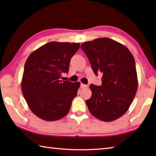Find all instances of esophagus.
<instances>
[{
    "label": "esophagus",
    "mask_w": 156,
    "mask_h": 156,
    "mask_svg": "<svg viewBox=\"0 0 156 156\" xmlns=\"http://www.w3.org/2000/svg\"><path fill=\"white\" fill-rule=\"evenodd\" d=\"M81 87L83 88H88V84H81Z\"/></svg>",
    "instance_id": "1"
}]
</instances>
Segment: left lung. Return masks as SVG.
I'll return each mask as SVG.
<instances>
[{
  "label": "left lung",
  "mask_w": 156,
  "mask_h": 156,
  "mask_svg": "<svg viewBox=\"0 0 156 156\" xmlns=\"http://www.w3.org/2000/svg\"><path fill=\"white\" fill-rule=\"evenodd\" d=\"M94 74L102 73V85H90L91 97L87 100L92 115L102 121H115L127 111L137 90L136 67L129 49L107 37L81 45Z\"/></svg>",
  "instance_id": "1"
}]
</instances>
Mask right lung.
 <instances>
[{"mask_svg":"<svg viewBox=\"0 0 156 156\" xmlns=\"http://www.w3.org/2000/svg\"><path fill=\"white\" fill-rule=\"evenodd\" d=\"M78 43H48L29 55L23 71L21 89L30 110L43 120L57 121L68 114L80 83L61 80Z\"/></svg>","mask_w":156,"mask_h":156,"instance_id":"right-lung-1","label":"right lung"}]
</instances>
